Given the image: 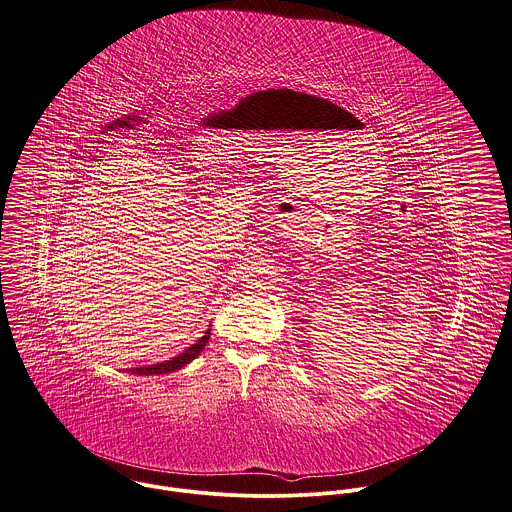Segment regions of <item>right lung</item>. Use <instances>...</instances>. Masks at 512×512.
<instances>
[{
	"instance_id": "right-lung-1",
	"label": "right lung",
	"mask_w": 512,
	"mask_h": 512,
	"mask_svg": "<svg viewBox=\"0 0 512 512\" xmlns=\"http://www.w3.org/2000/svg\"><path fill=\"white\" fill-rule=\"evenodd\" d=\"M211 326V324H209ZM209 334H211V328L205 330L204 336L192 344L190 348H186L182 354L166 360V362H160V364H150V366H140V368H130L126 372L130 374H136V376H158V374H170V372H176V370H182L184 366H188L194 358L200 356V352L204 350L207 340H209Z\"/></svg>"
}]
</instances>
